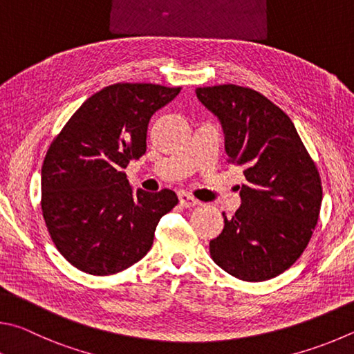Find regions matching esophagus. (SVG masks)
Wrapping results in <instances>:
<instances>
[{
	"label": "esophagus",
	"instance_id": "34e87169",
	"mask_svg": "<svg viewBox=\"0 0 354 354\" xmlns=\"http://www.w3.org/2000/svg\"><path fill=\"white\" fill-rule=\"evenodd\" d=\"M178 201H180V205L185 207V208H193V207H197L201 205V202L196 199V197H193L188 193H185V191H182V193H178Z\"/></svg>",
	"mask_w": 354,
	"mask_h": 354
}]
</instances>
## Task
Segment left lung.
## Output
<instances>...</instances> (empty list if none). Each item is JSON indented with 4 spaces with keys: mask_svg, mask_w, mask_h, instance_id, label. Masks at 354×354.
Listing matches in <instances>:
<instances>
[{
    "mask_svg": "<svg viewBox=\"0 0 354 354\" xmlns=\"http://www.w3.org/2000/svg\"><path fill=\"white\" fill-rule=\"evenodd\" d=\"M196 95L219 118L228 163L243 167L241 208L209 241V255L243 281H266L305 252L319 221L322 178L290 118L247 86H199Z\"/></svg>",
    "mask_w": 354,
    "mask_h": 354,
    "instance_id": "8db88e82",
    "label": "left lung"
}]
</instances>
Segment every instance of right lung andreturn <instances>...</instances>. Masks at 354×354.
I'll use <instances>...</instances> for the list:
<instances>
[{"mask_svg": "<svg viewBox=\"0 0 354 354\" xmlns=\"http://www.w3.org/2000/svg\"><path fill=\"white\" fill-rule=\"evenodd\" d=\"M180 86L113 84L95 93L53 140L41 166V213L68 263L105 277L138 263L160 219L177 205L171 189L132 194L126 169L146 153L147 126Z\"/></svg>", "mask_w": 354, "mask_h": 354, "instance_id": "1", "label": "right lung"}]
</instances>
